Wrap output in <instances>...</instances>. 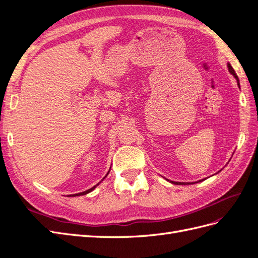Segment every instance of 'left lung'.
<instances>
[{"mask_svg": "<svg viewBox=\"0 0 258 258\" xmlns=\"http://www.w3.org/2000/svg\"><path fill=\"white\" fill-rule=\"evenodd\" d=\"M227 68H228V71H229V73L233 76V77H235V79H236V81H237V84H238V86H239V88H240V83H239V79H238V76H237V74H236V72H235V70H233L232 69V67L230 66V63H227ZM229 162V161H228ZM221 171L222 170H220V171H218V172H221ZM217 172V173H218ZM217 173H215V174H217ZM214 174V175H215ZM205 179H207V178H202V179H199V181H197V182H191V183H188V182H174V181H170V179H168V181L170 182V183H172V184H176V185H185V184H195V183H199V182H202V181H205Z\"/></svg>", "mask_w": 258, "mask_h": 258, "instance_id": "8db88e82", "label": "left lung"}]
</instances>
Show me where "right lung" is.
Listing matches in <instances>:
<instances>
[{"label": "right lung", "instance_id": "1", "mask_svg": "<svg viewBox=\"0 0 258 258\" xmlns=\"http://www.w3.org/2000/svg\"><path fill=\"white\" fill-rule=\"evenodd\" d=\"M110 170H111V168H110ZM110 170H108V172H107V173H106V175H105V176H104V177H103V178H102V179H101V181H100V182H99V183H98V184H97V185H95V186H93V187H91V188H89V189H87V190H85V191H83V192H79V194H74V195H70V197H76V196H83V195H87V194H89V192H91V191H92V190H93V189H95V188H96V187H97V186H98V185H99V184H100V183H101V182H102V181H103V179H104V178H105V177H106V176H107V174H108V173H110Z\"/></svg>", "mask_w": 258, "mask_h": 258}]
</instances>
